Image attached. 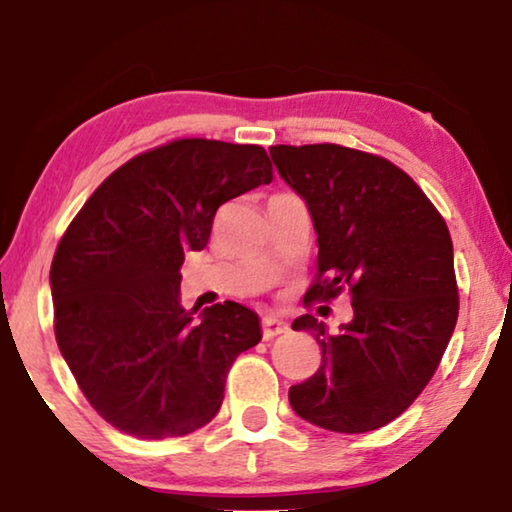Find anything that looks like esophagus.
<instances>
[{"mask_svg":"<svg viewBox=\"0 0 512 512\" xmlns=\"http://www.w3.org/2000/svg\"><path fill=\"white\" fill-rule=\"evenodd\" d=\"M284 333H289V324H286L284 319L272 317V314L263 319V338L265 340H272V338H277V335H284Z\"/></svg>","mask_w":512,"mask_h":512,"instance_id":"obj_1","label":"esophagus"}]
</instances>
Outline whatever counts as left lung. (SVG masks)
I'll return each instance as SVG.
<instances>
[{"instance_id":"8db88e82","label":"left lung","mask_w":512,"mask_h":512,"mask_svg":"<svg viewBox=\"0 0 512 512\" xmlns=\"http://www.w3.org/2000/svg\"><path fill=\"white\" fill-rule=\"evenodd\" d=\"M270 158L317 233L324 279L307 296L347 289L354 310L335 333L312 314L293 321L319 342L321 366L293 384L289 403L321 429L375 431L422 394L457 326L450 230L422 188L373 153L279 144Z\"/></svg>"}]
</instances>
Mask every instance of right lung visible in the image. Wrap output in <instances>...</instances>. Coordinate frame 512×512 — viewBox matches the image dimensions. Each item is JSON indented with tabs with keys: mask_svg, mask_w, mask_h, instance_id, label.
<instances>
[{
	"mask_svg": "<svg viewBox=\"0 0 512 512\" xmlns=\"http://www.w3.org/2000/svg\"><path fill=\"white\" fill-rule=\"evenodd\" d=\"M263 146L179 139L102 181L51 265L55 340L88 403L128 436L163 440L212 422L237 354L263 338L233 300L181 305V265L223 202L270 184Z\"/></svg>",
	"mask_w": 512,
	"mask_h": 512,
	"instance_id": "right-lung-1",
	"label": "right lung"
}]
</instances>
